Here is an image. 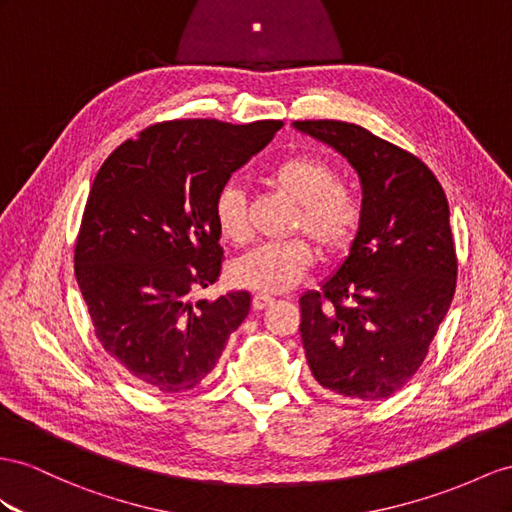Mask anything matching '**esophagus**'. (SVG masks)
Here are the masks:
<instances>
[{
	"label": "esophagus",
	"mask_w": 512,
	"mask_h": 512,
	"mask_svg": "<svg viewBox=\"0 0 512 512\" xmlns=\"http://www.w3.org/2000/svg\"><path fill=\"white\" fill-rule=\"evenodd\" d=\"M272 303H274V298H270V296H264V294H255V296H253V309H255V311L266 309V307H270Z\"/></svg>",
	"instance_id": "1"
}]
</instances>
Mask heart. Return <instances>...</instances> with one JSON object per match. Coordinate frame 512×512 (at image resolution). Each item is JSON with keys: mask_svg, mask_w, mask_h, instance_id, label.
I'll use <instances>...</instances> for the list:
<instances>
[{"mask_svg": "<svg viewBox=\"0 0 512 512\" xmlns=\"http://www.w3.org/2000/svg\"><path fill=\"white\" fill-rule=\"evenodd\" d=\"M270 181L281 194L296 203L292 229L303 231L326 257L346 253L361 225V203L348 188L339 186L337 168L318 155H292L274 166ZM214 220L222 240L242 246L251 238L246 192L227 181L214 199ZM316 253L305 238L277 244H259L229 268L238 287L259 294L292 290L313 268Z\"/></svg>", "mask_w": 512, "mask_h": 512, "instance_id": "1", "label": "heart"}]
</instances>
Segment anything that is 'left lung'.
I'll use <instances>...</instances> for the list:
<instances>
[{
  "label": "left lung",
  "instance_id": "8db88e82",
  "mask_svg": "<svg viewBox=\"0 0 512 512\" xmlns=\"http://www.w3.org/2000/svg\"><path fill=\"white\" fill-rule=\"evenodd\" d=\"M361 179V225L344 264L300 296L313 378L348 400H385L411 381L456 290L450 207L432 170L344 121H296Z\"/></svg>",
  "mask_w": 512,
  "mask_h": 512
}]
</instances>
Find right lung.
I'll list each match as a JSON object with an SVG mask.
<instances>
[{
    "mask_svg": "<svg viewBox=\"0 0 512 512\" xmlns=\"http://www.w3.org/2000/svg\"><path fill=\"white\" fill-rule=\"evenodd\" d=\"M281 121H164L114 149L90 188L75 279L103 350L136 383L190 391L214 370L251 294L196 300L222 268L214 199Z\"/></svg>",
    "mask_w": 512,
    "mask_h": 512,
    "instance_id": "1",
    "label": "right lung"
}]
</instances>
